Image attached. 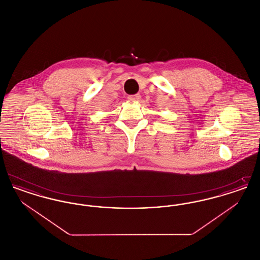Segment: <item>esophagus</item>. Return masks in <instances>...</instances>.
Instances as JSON below:
<instances>
[{"label": "esophagus", "mask_w": 260, "mask_h": 260, "mask_svg": "<svg viewBox=\"0 0 260 260\" xmlns=\"http://www.w3.org/2000/svg\"><path fill=\"white\" fill-rule=\"evenodd\" d=\"M140 99H141V95H140V94H134V95H129V96H128V100H129V101H133V102L139 101Z\"/></svg>", "instance_id": "esophagus-1"}]
</instances>
